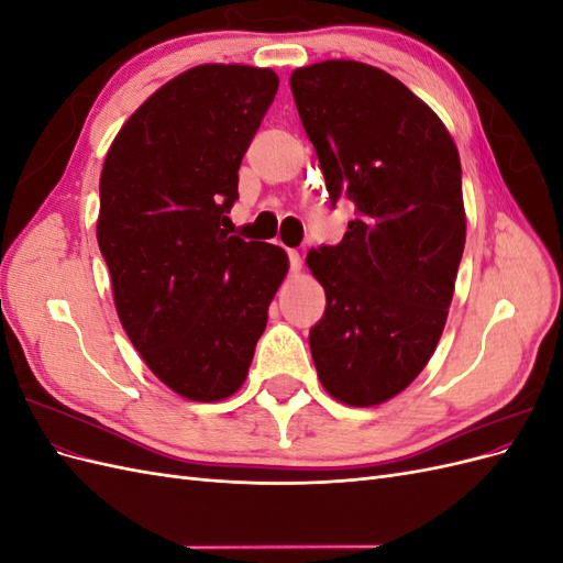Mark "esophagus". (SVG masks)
Returning <instances> with one entry per match:
<instances>
[{
    "label": "esophagus",
    "mask_w": 563,
    "mask_h": 563,
    "mask_svg": "<svg viewBox=\"0 0 563 563\" xmlns=\"http://www.w3.org/2000/svg\"><path fill=\"white\" fill-rule=\"evenodd\" d=\"M288 267H291V272L300 269V253L298 251H288Z\"/></svg>",
    "instance_id": "1"
}]
</instances>
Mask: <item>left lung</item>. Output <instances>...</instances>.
Returning a JSON list of instances; mask_svg holds the SVG:
<instances>
[{
  "label": "left lung",
  "mask_w": 563,
  "mask_h": 563,
  "mask_svg": "<svg viewBox=\"0 0 563 563\" xmlns=\"http://www.w3.org/2000/svg\"><path fill=\"white\" fill-rule=\"evenodd\" d=\"M291 91L331 207L340 197L354 203L343 240L308 253L327 291L310 329L312 360L331 397L376 406L416 380L444 331L465 249L457 147L378 67H298Z\"/></svg>",
  "instance_id": "left-lung-1"
}]
</instances>
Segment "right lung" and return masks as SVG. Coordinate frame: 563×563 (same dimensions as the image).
<instances>
[{
  "mask_svg": "<svg viewBox=\"0 0 563 563\" xmlns=\"http://www.w3.org/2000/svg\"><path fill=\"white\" fill-rule=\"evenodd\" d=\"M277 89L261 67H192L131 114L100 174L98 246L119 321L150 371L192 401L242 387L288 269L279 246L228 230Z\"/></svg>",
  "mask_w": 563,
  "mask_h": 563,
  "instance_id": "right-lung-1",
  "label": "right lung"
}]
</instances>
